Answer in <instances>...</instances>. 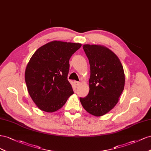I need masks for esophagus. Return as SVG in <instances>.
Wrapping results in <instances>:
<instances>
[{"label":"esophagus","mask_w":151,"mask_h":151,"mask_svg":"<svg viewBox=\"0 0 151 151\" xmlns=\"http://www.w3.org/2000/svg\"><path fill=\"white\" fill-rule=\"evenodd\" d=\"M74 83H75V85L76 86V87H78V86L80 84V83L79 82V81H75Z\"/></svg>","instance_id":"obj_1"}]
</instances>
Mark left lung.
<instances>
[{"label": "left lung", "mask_w": 151, "mask_h": 151, "mask_svg": "<svg viewBox=\"0 0 151 151\" xmlns=\"http://www.w3.org/2000/svg\"><path fill=\"white\" fill-rule=\"evenodd\" d=\"M83 49L90 66V90L80 100L88 113L101 116L116 105L123 91V68L117 55L105 47L86 44Z\"/></svg>", "instance_id": "8db88e82"}]
</instances>
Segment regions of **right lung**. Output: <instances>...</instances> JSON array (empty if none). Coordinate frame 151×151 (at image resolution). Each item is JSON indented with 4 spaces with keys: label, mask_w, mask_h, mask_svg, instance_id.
Returning <instances> with one entry per match:
<instances>
[{
    "label": "right lung",
    "mask_w": 151,
    "mask_h": 151,
    "mask_svg": "<svg viewBox=\"0 0 151 151\" xmlns=\"http://www.w3.org/2000/svg\"><path fill=\"white\" fill-rule=\"evenodd\" d=\"M80 44L52 41L33 54L25 71L30 97L40 109L52 113L65 104L73 93L68 80L69 61Z\"/></svg>",
    "instance_id": "add662e5"
}]
</instances>
